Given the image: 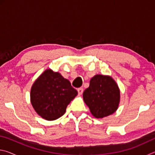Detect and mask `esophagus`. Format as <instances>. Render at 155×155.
Segmentation results:
<instances>
[{"label":"esophagus","instance_id":"esophagus-1","mask_svg":"<svg viewBox=\"0 0 155 155\" xmlns=\"http://www.w3.org/2000/svg\"><path fill=\"white\" fill-rule=\"evenodd\" d=\"M77 91H78V94H79V95H81V94H82L83 92V89L82 87H80V88L78 89Z\"/></svg>","mask_w":155,"mask_h":155}]
</instances>
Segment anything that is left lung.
<instances>
[{"label": "left lung", "mask_w": 155, "mask_h": 155, "mask_svg": "<svg viewBox=\"0 0 155 155\" xmlns=\"http://www.w3.org/2000/svg\"><path fill=\"white\" fill-rule=\"evenodd\" d=\"M83 100L96 118H103L118 108L120 94L118 86L109 76L95 75L91 78L90 87L83 94Z\"/></svg>", "instance_id": "8db88e82"}]
</instances>
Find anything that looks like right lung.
Returning a JSON list of instances; mask_svg holds the SVG:
<instances>
[{"label":"right lung","instance_id":"obj_1","mask_svg":"<svg viewBox=\"0 0 155 155\" xmlns=\"http://www.w3.org/2000/svg\"><path fill=\"white\" fill-rule=\"evenodd\" d=\"M71 83L59 72L51 69L38 78L31 90V102L39 115L46 120L58 119L77 95Z\"/></svg>","mask_w":155,"mask_h":155}]
</instances>
